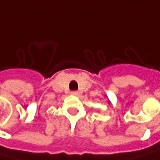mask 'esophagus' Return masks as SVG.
Segmentation results:
<instances>
[{
  "label": "esophagus",
  "instance_id": "34e87169",
  "mask_svg": "<svg viewBox=\"0 0 160 160\" xmlns=\"http://www.w3.org/2000/svg\"><path fill=\"white\" fill-rule=\"evenodd\" d=\"M71 94H72L73 96H78V95H79V93H78L77 91H72Z\"/></svg>",
  "mask_w": 160,
  "mask_h": 160
}]
</instances>
